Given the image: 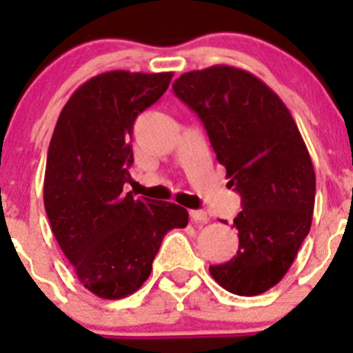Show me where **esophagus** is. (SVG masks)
<instances>
[{
    "label": "esophagus",
    "mask_w": 353,
    "mask_h": 353,
    "mask_svg": "<svg viewBox=\"0 0 353 353\" xmlns=\"http://www.w3.org/2000/svg\"><path fill=\"white\" fill-rule=\"evenodd\" d=\"M189 217H191V221H194V223H207L208 221L207 212L203 210H191L189 212Z\"/></svg>",
    "instance_id": "esophagus-1"
}]
</instances>
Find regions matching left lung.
<instances>
[{"label":"left lung","mask_w":353,"mask_h":353,"mask_svg":"<svg viewBox=\"0 0 353 353\" xmlns=\"http://www.w3.org/2000/svg\"><path fill=\"white\" fill-rule=\"evenodd\" d=\"M174 95L203 121L228 187L240 194L239 251L210 265L224 290L254 297L281 281L311 230L313 162L288 108L251 72L214 65L185 72Z\"/></svg>","instance_id":"1"}]
</instances>
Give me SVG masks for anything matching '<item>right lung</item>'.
Masks as SVG:
<instances>
[{
    "label": "right lung",
    "mask_w": 353,
    "mask_h": 353,
    "mask_svg": "<svg viewBox=\"0 0 353 353\" xmlns=\"http://www.w3.org/2000/svg\"><path fill=\"white\" fill-rule=\"evenodd\" d=\"M173 72L111 70L72 93L56 121L43 176L51 230L81 285L117 301L141 288L162 239L189 214L123 192L134 121L159 101Z\"/></svg>",
    "instance_id": "right-lung-1"
}]
</instances>
